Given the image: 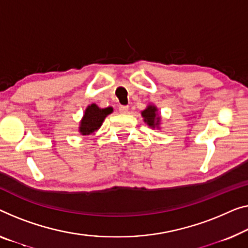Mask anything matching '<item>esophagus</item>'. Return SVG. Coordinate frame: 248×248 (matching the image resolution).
I'll return each instance as SVG.
<instances>
[{"instance_id": "34e87169", "label": "esophagus", "mask_w": 248, "mask_h": 248, "mask_svg": "<svg viewBox=\"0 0 248 248\" xmlns=\"http://www.w3.org/2000/svg\"><path fill=\"white\" fill-rule=\"evenodd\" d=\"M119 112L128 113L129 112V107L128 106H120L119 107Z\"/></svg>"}]
</instances>
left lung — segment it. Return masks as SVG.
<instances>
[{"instance_id": "8db88e82", "label": "left lung", "mask_w": 248, "mask_h": 248, "mask_svg": "<svg viewBox=\"0 0 248 248\" xmlns=\"http://www.w3.org/2000/svg\"><path fill=\"white\" fill-rule=\"evenodd\" d=\"M143 121L151 129H160L161 116L158 113V108L155 105H148L147 108L141 111Z\"/></svg>"}]
</instances>
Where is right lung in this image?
Wrapping results in <instances>:
<instances>
[{
  "instance_id": "add662e5",
  "label": "right lung",
  "mask_w": 248,
  "mask_h": 248,
  "mask_svg": "<svg viewBox=\"0 0 248 248\" xmlns=\"http://www.w3.org/2000/svg\"><path fill=\"white\" fill-rule=\"evenodd\" d=\"M113 111L111 107L99 108L95 103L89 105L84 110L82 119L80 120L79 132L82 136H90L100 129L106 117Z\"/></svg>"
}]
</instances>
